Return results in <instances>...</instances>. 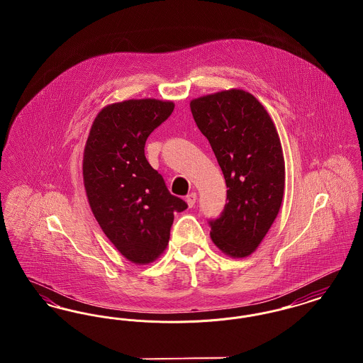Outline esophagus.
Returning <instances> with one entry per match:
<instances>
[{
	"instance_id": "1",
	"label": "esophagus",
	"mask_w": 363,
	"mask_h": 363,
	"mask_svg": "<svg viewBox=\"0 0 363 363\" xmlns=\"http://www.w3.org/2000/svg\"><path fill=\"white\" fill-rule=\"evenodd\" d=\"M196 200H197V194H196L194 191H191L190 194L186 196V203H188L189 208L194 207V204H196Z\"/></svg>"
}]
</instances>
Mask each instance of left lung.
<instances>
[{"label": "left lung", "instance_id": "8db88e82", "mask_svg": "<svg viewBox=\"0 0 363 363\" xmlns=\"http://www.w3.org/2000/svg\"><path fill=\"white\" fill-rule=\"evenodd\" d=\"M225 175L222 215L209 220L211 238L230 257L252 255L277 219L284 193V157L277 128L264 106L243 89L190 102Z\"/></svg>", "mask_w": 363, "mask_h": 363}]
</instances>
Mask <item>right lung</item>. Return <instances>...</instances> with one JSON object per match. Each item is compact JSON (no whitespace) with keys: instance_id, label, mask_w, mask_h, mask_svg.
Listing matches in <instances>:
<instances>
[{"instance_id":"obj_1","label":"right lung","mask_w":363,"mask_h":363,"mask_svg":"<svg viewBox=\"0 0 363 363\" xmlns=\"http://www.w3.org/2000/svg\"><path fill=\"white\" fill-rule=\"evenodd\" d=\"M173 110V102L157 99L108 104L86 138L83 178L91 211L117 250L138 265L164 252L174 213L188 208L144 155L147 138Z\"/></svg>"}]
</instances>
